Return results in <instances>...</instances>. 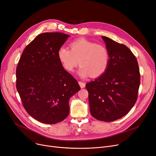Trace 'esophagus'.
Here are the masks:
<instances>
[{"instance_id": "obj_1", "label": "esophagus", "mask_w": 156, "mask_h": 156, "mask_svg": "<svg viewBox=\"0 0 156 156\" xmlns=\"http://www.w3.org/2000/svg\"><path fill=\"white\" fill-rule=\"evenodd\" d=\"M78 83H79V85H80V87L81 88H84L85 87V83L84 82H82V81H80L79 82H78Z\"/></svg>"}]
</instances>
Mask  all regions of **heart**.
I'll list each match as a JSON object with an SVG mask.
<instances>
[{"label":"heart","mask_w":156,"mask_h":156,"mask_svg":"<svg viewBox=\"0 0 156 156\" xmlns=\"http://www.w3.org/2000/svg\"><path fill=\"white\" fill-rule=\"evenodd\" d=\"M70 48L62 46L57 52L58 59L67 71H73L78 63L81 66L78 73L81 78L90 75L97 78L107 71L110 53L105 46L85 38H78L70 44Z\"/></svg>","instance_id":"obj_1"}]
</instances>
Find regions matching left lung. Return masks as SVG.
Masks as SVG:
<instances>
[{
	"mask_svg": "<svg viewBox=\"0 0 156 156\" xmlns=\"http://www.w3.org/2000/svg\"><path fill=\"white\" fill-rule=\"evenodd\" d=\"M102 38L110 53L109 67L86 88L92 116L111 122L125 116L133 107L140 75L136 58L126 45L104 36Z\"/></svg>",
	"mask_w": 156,
	"mask_h": 156,
	"instance_id": "1",
	"label": "left lung"
}]
</instances>
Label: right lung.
Listing matches in <instances>:
<instances>
[{"instance_id": "add662e5", "label": "right lung", "mask_w": 156, "mask_h": 156, "mask_svg": "<svg viewBox=\"0 0 156 156\" xmlns=\"http://www.w3.org/2000/svg\"><path fill=\"white\" fill-rule=\"evenodd\" d=\"M69 37L59 32L39 34L24 48L16 68V88L23 107L43 123L55 124L66 118L69 100L80 90L57 57Z\"/></svg>"}]
</instances>
